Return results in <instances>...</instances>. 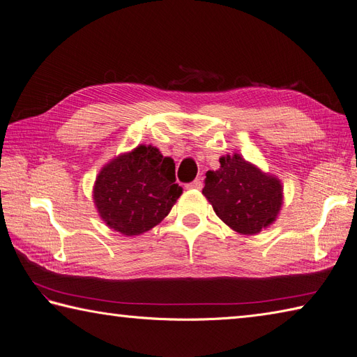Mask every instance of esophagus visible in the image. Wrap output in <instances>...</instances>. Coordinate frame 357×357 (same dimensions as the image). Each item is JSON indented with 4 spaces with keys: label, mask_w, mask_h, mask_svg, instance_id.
Instances as JSON below:
<instances>
[{
    "label": "esophagus",
    "mask_w": 357,
    "mask_h": 357,
    "mask_svg": "<svg viewBox=\"0 0 357 357\" xmlns=\"http://www.w3.org/2000/svg\"><path fill=\"white\" fill-rule=\"evenodd\" d=\"M186 188L188 189H202V181L199 180V178H197V180H193L192 183H189V185H186Z\"/></svg>",
    "instance_id": "obj_1"
}]
</instances>
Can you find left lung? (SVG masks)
Instances as JSON below:
<instances>
[{
  "label": "left lung",
  "mask_w": 357,
  "mask_h": 357,
  "mask_svg": "<svg viewBox=\"0 0 357 357\" xmlns=\"http://www.w3.org/2000/svg\"><path fill=\"white\" fill-rule=\"evenodd\" d=\"M202 193L215 214L243 235H255L271 225L283 204L277 177L265 174L235 153L220 158V168L207 171Z\"/></svg>",
  "instance_id": "left-lung-1"
}]
</instances>
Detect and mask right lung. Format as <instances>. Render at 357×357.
<instances>
[{
    "label": "right lung",
    "mask_w": 357,
    "mask_h": 357,
    "mask_svg": "<svg viewBox=\"0 0 357 357\" xmlns=\"http://www.w3.org/2000/svg\"><path fill=\"white\" fill-rule=\"evenodd\" d=\"M176 164L153 146H138L109 162L96 177L93 201L101 219L126 236L150 231L181 195Z\"/></svg>",
    "instance_id": "right-lung-1"
}]
</instances>
